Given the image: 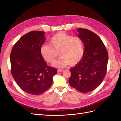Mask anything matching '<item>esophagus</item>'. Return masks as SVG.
I'll return each instance as SVG.
<instances>
[{"mask_svg":"<svg viewBox=\"0 0 121 121\" xmlns=\"http://www.w3.org/2000/svg\"><path fill=\"white\" fill-rule=\"evenodd\" d=\"M57 71H58V72H61L63 71V70L62 69H58Z\"/></svg>","mask_w":121,"mask_h":121,"instance_id":"esophagus-1","label":"esophagus"}]
</instances>
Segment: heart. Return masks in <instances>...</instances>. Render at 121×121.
<instances>
[{"mask_svg": "<svg viewBox=\"0 0 121 121\" xmlns=\"http://www.w3.org/2000/svg\"><path fill=\"white\" fill-rule=\"evenodd\" d=\"M49 45L40 48V54L47 62L52 63L59 52L60 58L53 64L57 68L74 65L81 61L84 55V46L79 37H73L65 32H59L51 37Z\"/></svg>", "mask_w": 121, "mask_h": 121, "instance_id": "heart-1", "label": "heart"}]
</instances>
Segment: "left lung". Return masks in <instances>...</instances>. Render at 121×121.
Here are the masks:
<instances>
[{"instance_id": "left-lung-1", "label": "left lung", "mask_w": 121, "mask_h": 121, "mask_svg": "<svg viewBox=\"0 0 121 121\" xmlns=\"http://www.w3.org/2000/svg\"><path fill=\"white\" fill-rule=\"evenodd\" d=\"M78 37L85 46L83 58L73 68L69 84L82 92L94 91L103 81L107 73L108 53L100 37L85 29H78Z\"/></svg>"}]
</instances>
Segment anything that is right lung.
Instances as JSON below:
<instances>
[{"mask_svg": "<svg viewBox=\"0 0 121 121\" xmlns=\"http://www.w3.org/2000/svg\"><path fill=\"white\" fill-rule=\"evenodd\" d=\"M45 32L32 31L20 38L10 54L12 75L20 88L33 95L47 91L52 84L55 68L47 66L40 52Z\"/></svg>", "mask_w": 121, "mask_h": 121, "instance_id": "right-lung-1", "label": "right lung"}]
</instances>
